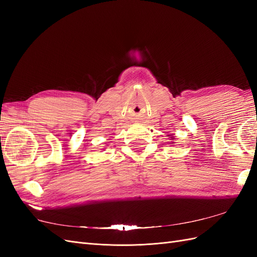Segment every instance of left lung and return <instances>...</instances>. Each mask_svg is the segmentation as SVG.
<instances>
[{
    "mask_svg": "<svg viewBox=\"0 0 257 257\" xmlns=\"http://www.w3.org/2000/svg\"><path fill=\"white\" fill-rule=\"evenodd\" d=\"M169 138H170V141H173V139H175V138H174V136H170Z\"/></svg>",
    "mask_w": 257,
    "mask_h": 257,
    "instance_id": "8db88e82",
    "label": "left lung"
}]
</instances>
